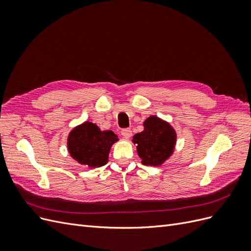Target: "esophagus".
<instances>
[{"mask_svg":"<svg viewBox=\"0 0 251 251\" xmlns=\"http://www.w3.org/2000/svg\"><path fill=\"white\" fill-rule=\"evenodd\" d=\"M121 135H123L126 139H130L132 136V131L130 128H125V130L121 131Z\"/></svg>","mask_w":251,"mask_h":251,"instance_id":"34e87169","label":"esophagus"}]
</instances>
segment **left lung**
I'll use <instances>...</instances> for the list:
<instances>
[{"mask_svg": "<svg viewBox=\"0 0 251 251\" xmlns=\"http://www.w3.org/2000/svg\"><path fill=\"white\" fill-rule=\"evenodd\" d=\"M144 130L134 135L132 142L137 144L141 163L160 166L174 154L177 142L176 130L158 116L151 115L143 123Z\"/></svg>", "mask_w": 251, "mask_h": 251, "instance_id": "left-lung-1", "label": "left lung"}]
</instances>
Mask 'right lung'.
<instances>
[{
  "mask_svg": "<svg viewBox=\"0 0 251 251\" xmlns=\"http://www.w3.org/2000/svg\"><path fill=\"white\" fill-rule=\"evenodd\" d=\"M117 141L118 137L112 131H100L97 125L85 121L72 128L67 147L75 161L94 169L108 162L111 148Z\"/></svg>",
  "mask_w": 251,
  "mask_h": 251,
  "instance_id": "add662e5",
  "label": "right lung"
}]
</instances>
